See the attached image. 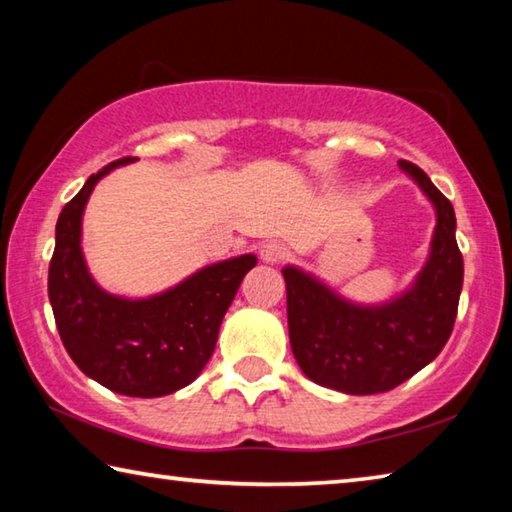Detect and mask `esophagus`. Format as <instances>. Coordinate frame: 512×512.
Listing matches in <instances>:
<instances>
[{"label":"esophagus","instance_id":"esophagus-1","mask_svg":"<svg viewBox=\"0 0 512 512\" xmlns=\"http://www.w3.org/2000/svg\"><path fill=\"white\" fill-rule=\"evenodd\" d=\"M284 257H287V248L277 244V241H268V244L259 248V259H262L264 264H277L282 262Z\"/></svg>","mask_w":512,"mask_h":512}]
</instances>
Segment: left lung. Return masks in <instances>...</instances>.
<instances>
[{
    "label": "left lung",
    "instance_id": "left-lung-1",
    "mask_svg": "<svg viewBox=\"0 0 512 512\" xmlns=\"http://www.w3.org/2000/svg\"><path fill=\"white\" fill-rule=\"evenodd\" d=\"M397 164L436 212L429 255L409 287L388 300L357 302L305 268H282L293 357L314 384L339 393L372 395L400 386L438 357L456 320L463 255L454 207L420 167Z\"/></svg>",
    "mask_w": 512,
    "mask_h": 512
}]
</instances>
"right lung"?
<instances>
[{"mask_svg": "<svg viewBox=\"0 0 512 512\" xmlns=\"http://www.w3.org/2000/svg\"><path fill=\"white\" fill-rule=\"evenodd\" d=\"M124 158L92 173L56 223L49 302L72 361L108 391L162 397L192 384L210 361L219 327L250 268L253 253L198 268L146 298L110 293L94 280L83 253V214L94 187Z\"/></svg>", "mask_w": 512, "mask_h": 512, "instance_id": "1", "label": "right lung"}]
</instances>
